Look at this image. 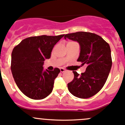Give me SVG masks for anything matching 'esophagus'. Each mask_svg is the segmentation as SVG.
Listing matches in <instances>:
<instances>
[{
    "mask_svg": "<svg viewBox=\"0 0 125 125\" xmlns=\"http://www.w3.org/2000/svg\"><path fill=\"white\" fill-rule=\"evenodd\" d=\"M60 72H62V73L65 72V69L63 68H60Z\"/></svg>",
    "mask_w": 125,
    "mask_h": 125,
    "instance_id": "obj_1",
    "label": "esophagus"
}]
</instances>
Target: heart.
Instances as JSON below:
<instances>
[{"mask_svg":"<svg viewBox=\"0 0 125 125\" xmlns=\"http://www.w3.org/2000/svg\"><path fill=\"white\" fill-rule=\"evenodd\" d=\"M70 43H72V42H70Z\"/></svg>","mask_w":125,"mask_h":125,"instance_id":"1","label":"heart"}]
</instances>
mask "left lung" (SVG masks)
I'll return each mask as SVG.
<instances>
[{
    "instance_id": "8db88e82",
    "label": "left lung",
    "mask_w": 125,
    "mask_h": 125,
    "mask_svg": "<svg viewBox=\"0 0 125 125\" xmlns=\"http://www.w3.org/2000/svg\"><path fill=\"white\" fill-rule=\"evenodd\" d=\"M68 38L77 42L81 46L77 62L87 65L83 73L73 71L74 79L68 83L70 93L79 98H88L96 95L106 83L112 67V57L109 44L95 33L78 32L66 34Z\"/></svg>"
}]
</instances>
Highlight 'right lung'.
Instances as JSON below:
<instances>
[{
	"label": "right lung",
	"mask_w": 125,
	"mask_h": 125,
	"mask_svg": "<svg viewBox=\"0 0 125 125\" xmlns=\"http://www.w3.org/2000/svg\"><path fill=\"white\" fill-rule=\"evenodd\" d=\"M64 35L30 37L16 46L11 53V70L17 86L25 96L42 100L52 92L55 79L60 72L43 71L46 59H50L54 45Z\"/></svg>",
	"instance_id": "obj_1"
}]
</instances>
